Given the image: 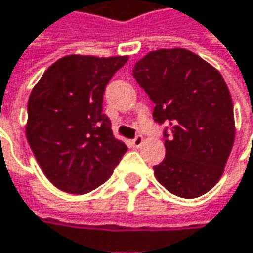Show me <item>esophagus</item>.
I'll list each match as a JSON object with an SVG mask.
<instances>
[{
  "mask_svg": "<svg viewBox=\"0 0 253 253\" xmlns=\"http://www.w3.org/2000/svg\"><path fill=\"white\" fill-rule=\"evenodd\" d=\"M142 143H143V136H140V134H137V136L131 140V146H133V148H139V146H142Z\"/></svg>",
  "mask_w": 253,
  "mask_h": 253,
  "instance_id": "esophagus-1",
  "label": "esophagus"
}]
</instances>
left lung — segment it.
Returning <instances> with one entry per match:
<instances>
[{
	"mask_svg": "<svg viewBox=\"0 0 253 253\" xmlns=\"http://www.w3.org/2000/svg\"><path fill=\"white\" fill-rule=\"evenodd\" d=\"M133 77L155 103L153 119L164 130L165 159L156 179L172 194L195 198L211 190L235 142L233 103L217 69L187 49L150 52Z\"/></svg>",
	"mask_w": 253,
	"mask_h": 253,
	"instance_id": "8db88e82",
	"label": "left lung"
}]
</instances>
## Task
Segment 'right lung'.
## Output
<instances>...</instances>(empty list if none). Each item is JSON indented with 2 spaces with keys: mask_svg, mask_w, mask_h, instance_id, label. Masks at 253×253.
I'll return each mask as SVG.
<instances>
[{
  "mask_svg": "<svg viewBox=\"0 0 253 253\" xmlns=\"http://www.w3.org/2000/svg\"><path fill=\"white\" fill-rule=\"evenodd\" d=\"M127 59L69 55L56 60L33 88L26 136L42 171L59 190H95L126 153L103 113V95Z\"/></svg>",
  "mask_w": 253,
  "mask_h": 253,
  "instance_id": "right-lung-1",
  "label": "right lung"
}]
</instances>
